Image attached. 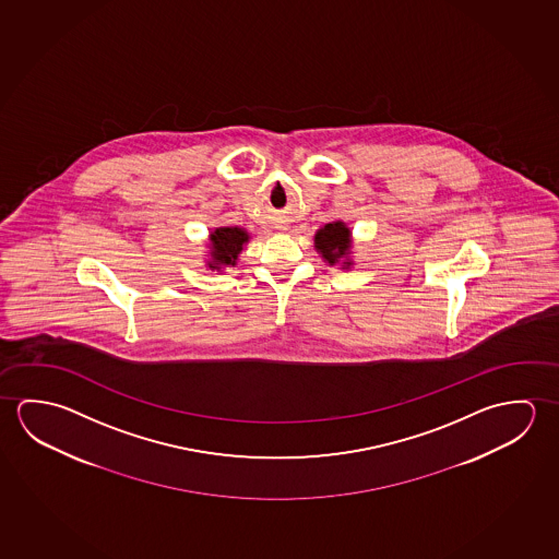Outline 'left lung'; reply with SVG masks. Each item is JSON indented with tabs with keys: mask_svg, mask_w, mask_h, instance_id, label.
Masks as SVG:
<instances>
[{
	"mask_svg": "<svg viewBox=\"0 0 559 559\" xmlns=\"http://www.w3.org/2000/svg\"><path fill=\"white\" fill-rule=\"evenodd\" d=\"M350 229L345 226V222H331L325 224L323 228L316 231L313 246L318 249V253L323 257V261H328L330 265H341V269H348L353 265L350 261Z\"/></svg>",
	"mask_w": 559,
	"mask_h": 559,
	"instance_id": "obj_1",
	"label": "left lung"
}]
</instances>
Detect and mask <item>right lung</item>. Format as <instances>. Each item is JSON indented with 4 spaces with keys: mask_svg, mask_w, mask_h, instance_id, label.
<instances>
[{
    "mask_svg": "<svg viewBox=\"0 0 559 559\" xmlns=\"http://www.w3.org/2000/svg\"><path fill=\"white\" fill-rule=\"evenodd\" d=\"M249 241V234L238 226H226V228H216L211 234V259L209 266L212 271H221L224 266H234L238 261L241 249Z\"/></svg>",
    "mask_w": 559,
    "mask_h": 559,
    "instance_id": "1",
    "label": "right lung"
}]
</instances>
